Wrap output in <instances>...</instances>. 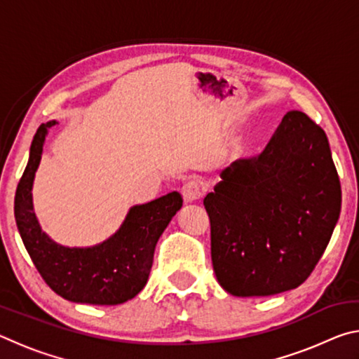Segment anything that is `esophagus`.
<instances>
[{
    "mask_svg": "<svg viewBox=\"0 0 359 359\" xmlns=\"http://www.w3.org/2000/svg\"><path fill=\"white\" fill-rule=\"evenodd\" d=\"M182 194H184V199L187 203H193V201H198L199 198H203L204 194V185L201 180H188L182 187Z\"/></svg>",
    "mask_w": 359,
    "mask_h": 359,
    "instance_id": "34e87169",
    "label": "esophagus"
}]
</instances>
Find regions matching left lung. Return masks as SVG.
I'll list each match as a JSON object with an SVG mask.
<instances>
[{
    "mask_svg": "<svg viewBox=\"0 0 359 359\" xmlns=\"http://www.w3.org/2000/svg\"><path fill=\"white\" fill-rule=\"evenodd\" d=\"M220 175L204 198L218 283L239 297L299 287L323 257L342 205L325 131L290 111L261 154Z\"/></svg>",
    "mask_w": 359,
    "mask_h": 359,
    "instance_id": "obj_1",
    "label": "left lung"
}]
</instances>
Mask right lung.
Returning a JSON list of instances; mask_svg holds the SVG:
<instances>
[{"label":"right lung","mask_w":359,"mask_h":359,"mask_svg":"<svg viewBox=\"0 0 359 359\" xmlns=\"http://www.w3.org/2000/svg\"><path fill=\"white\" fill-rule=\"evenodd\" d=\"M57 123H42L33 137L28 165L14 199L17 228L36 269L58 296L72 302L117 306L133 299L145 287L156 242L184 199L172 191L149 204L136 205L117 233L98 247L66 248L55 244L36 220L32 185L47 130Z\"/></svg>","instance_id":"add662e5"}]
</instances>
